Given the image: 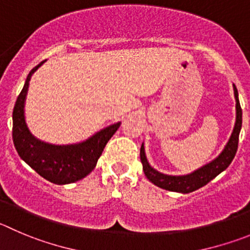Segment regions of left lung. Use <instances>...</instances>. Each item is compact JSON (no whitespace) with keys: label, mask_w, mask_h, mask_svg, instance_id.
Returning <instances> with one entry per match:
<instances>
[{"label":"left lung","mask_w":250,"mask_h":250,"mask_svg":"<svg viewBox=\"0 0 250 250\" xmlns=\"http://www.w3.org/2000/svg\"><path fill=\"white\" fill-rule=\"evenodd\" d=\"M233 91H234L235 99V123L227 144L225 146L223 150L218 154V157H216L213 160L205 164L204 167H199L197 170H193L190 174L167 175L158 171L157 169H154L149 164L146 155L144 143H142L141 160L142 164H143V171L149 181H151L158 188H164V190L180 193H190L208 184L209 181L216 178L217 175L225 171L229 167L235 153H237L238 139H239V133H241L242 128V108L239 99H238L237 87H235L234 83H233Z\"/></svg>","instance_id":"obj_1"}]
</instances>
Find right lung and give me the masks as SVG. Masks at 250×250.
<instances>
[{
    "label": "right lung",
    "instance_id": "right-lung-1",
    "mask_svg": "<svg viewBox=\"0 0 250 250\" xmlns=\"http://www.w3.org/2000/svg\"><path fill=\"white\" fill-rule=\"evenodd\" d=\"M44 64L37 65L28 74L24 86L13 108V144L18 155L42 178L57 185L75 183L87 176L97 164L107 142L120 128L121 122L107 125L90 138L75 144H51L32 134L25 122L24 104L32 75Z\"/></svg>",
    "mask_w": 250,
    "mask_h": 250
}]
</instances>
